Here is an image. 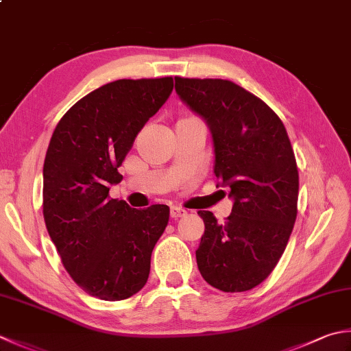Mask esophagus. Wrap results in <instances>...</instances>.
<instances>
[{
  "label": "esophagus",
  "mask_w": 351,
  "mask_h": 351,
  "mask_svg": "<svg viewBox=\"0 0 351 351\" xmlns=\"http://www.w3.org/2000/svg\"><path fill=\"white\" fill-rule=\"evenodd\" d=\"M185 215H187V211L185 210H181L178 207H171L170 208V217L171 219H180V217H184Z\"/></svg>",
  "instance_id": "esophagus-1"
}]
</instances>
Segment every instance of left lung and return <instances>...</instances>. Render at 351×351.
Wrapping results in <instances>:
<instances>
[{"label":"left lung","mask_w":351,"mask_h":351,"mask_svg":"<svg viewBox=\"0 0 351 351\" xmlns=\"http://www.w3.org/2000/svg\"><path fill=\"white\" fill-rule=\"evenodd\" d=\"M175 91L208 126L213 171L232 199L225 223L197 211L205 223L199 272L219 291H250L278 263L297 219L298 169L289 136L263 100L230 80L175 77Z\"/></svg>","instance_id":"left-lung-1"}]
</instances>
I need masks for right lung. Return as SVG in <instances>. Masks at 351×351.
Returning a JSON list of instances; mask_svg holds the SVG:
<instances>
[{"mask_svg": "<svg viewBox=\"0 0 351 351\" xmlns=\"http://www.w3.org/2000/svg\"><path fill=\"white\" fill-rule=\"evenodd\" d=\"M173 89V79H121L62 117L44 161L47 231L71 278L91 297L120 301L146 285L167 205L144 210L108 196L135 136Z\"/></svg>", "mask_w": 351, "mask_h": 351, "instance_id": "obj_1", "label": "right lung"}]
</instances>
